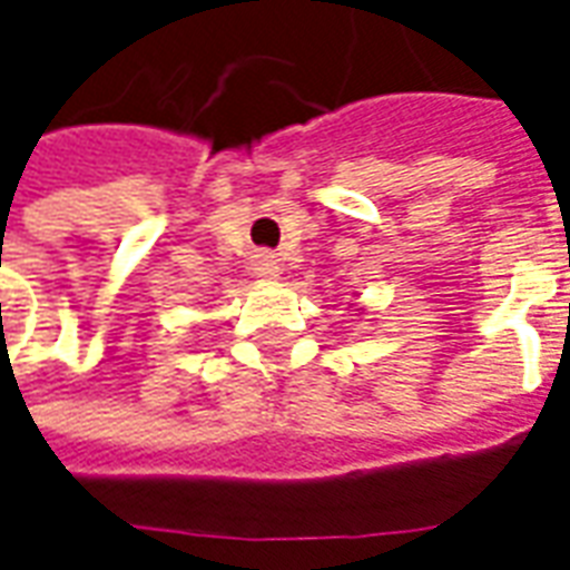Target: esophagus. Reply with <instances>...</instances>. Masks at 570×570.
Segmentation results:
<instances>
[{
	"label": "esophagus",
	"instance_id": "1",
	"mask_svg": "<svg viewBox=\"0 0 570 570\" xmlns=\"http://www.w3.org/2000/svg\"><path fill=\"white\" fill-rule=\"evenodd\" d=\"M256 272H259L262 277H274V274H277V259L268 256V253H259V256H256Z\"/></svg>",
	"mask_w": 570,
	"mask_h": 570
}]
</instances>
